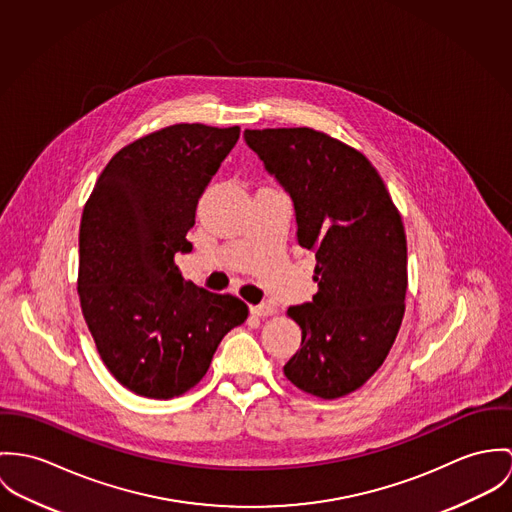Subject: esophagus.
<instances>
[{"label":"esophagus","mask_w":512,"mask_h":512,"mask_svg":"<svg viewBox=\"0 0 512 512\" xmlns=\"http://www.w3.org/2000/svg\"><path fill=\"white\" fill-rule=\"evenodd\" d=\"M251 312H253L255 316L265 318V316H273V314H275V306H273L271 302H261V304H257V306H251Z\"/></svg>","instance_id":"esophagus-1"}]
</instances>
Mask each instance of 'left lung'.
<instances>
[{"label":"left lung","instance_id":"obj_1","mask_svg":"<svg viewBox=\"0 0 512 512\" xmlns=\"http://www.w3.org/2000/svg\"><path fill=\"white\" fill-rule=\"evenodd\" d=\"M245 143L290 194L296 237L314 251L312 302L290 306L300 349L286 379L314 397H345L387 359L404 316L406 233L391 194L357 149L310 127L245 129Z\"/></svg>","mask_w":512,"mask_h":512}]
</instances>
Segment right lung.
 <instances>
[{"mask_svg":"<svg viewBox=\"0 0 512 512\" xmlns=\"http://www.w3.org/2000/svg\"><path fill=\"white\" fill-rule=\"evenodd\" d=\"M239 127L176 123L121 151L100 174L80 222L78 296L96 349L139 397L184 395L206 375L247 304L180 275L198 198Z\"/></svg>","mask_w":512,"mask_h":512,"instance_id":"obj_1","label":"right lung"}]
</instances>
